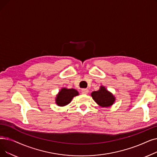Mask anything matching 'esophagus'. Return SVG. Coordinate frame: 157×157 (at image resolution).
Here are the masks:
<instances>
[{
	"mask_svg": "<svg viewBox=\"0 0 157 157\" xmlns=\"http://www.w3.org/2000/svg\"><path fill=\"white\" fill-rule=\"evenodd\" d=\"M81 93L84 94V95H86L87 94H88V90L86 89V88H84V89H82L81 90Z\"/></svg>",
	"mask_w": 157,
	"mask_h": 157,
	"instance_id": "obj_1",
	"label": "esophagus"
}]
</instances>
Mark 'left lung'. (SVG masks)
Segmentation results:
<instances>
[{"instance_id":"left-lung-1","label":"left lung","mask_w":157,"mask_h":157,"mask_svg":"<svg viewBox=\"0 0 157 157\" xmlns=\"http://www.w3.org/2000/svg\"><path fill=\"white\" fill-rule=\"evenodd\" d=\"M91 96L94 101L102 108H109L116 101L114 95L104 86H101L97 91L93 92Z\"/></svg>"}]
</instances>
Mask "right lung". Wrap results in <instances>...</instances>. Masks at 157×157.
I'll use <instances>...</instances> for the list:
<instances>
[{
  "label": "right lung",
  "mask_w": 157,
  "mask_h": 157,
  "mask_svg": "<svg viewBox=\"0 0 157 157\" xmlns=\"http://www.w3.org/2000/svg\"><path fill=\"white\" fill-rule=\"evenodd\" d=\"M79 95V92L76 89L62 88L56 95L55 103L57 105L63 107L69 104L72 99Z\"/></svg>",
  "instance_id": "right-lung-1"
}]
</instances>
